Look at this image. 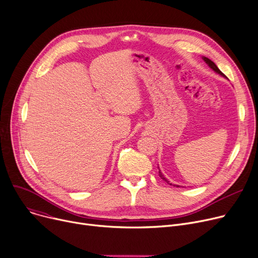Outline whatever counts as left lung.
Returning <instances> with one entry per match:
<instances>
[{
  "instance_id": "1",
  "label": "left lung",
  "mask_w": 258,
  "mask_h": 258,
  "mask_svg": "<svg viewBox=\"0 0 258 258\" xmlns=\"http://www.w3.org/2000/svg\"><path fill=\"white\" fill-rule=\"evenodd\" d=\"M203 58V60H204L208 66H209V68H210V69H212L215 73H218L219 75H221V76H223V77H226L225 76V74L224 73H222V71L219 69V68L218 67H216V64L212 61V60H210L209 58H207V57H205V56H203L202 57ZM158 168H159V166H158ZM159 175H160V178L162 179V180H163V181H165L167 184H169V185H172L165 177H164V174L163 173H162V171L160 170V168H159ZM173 186H178V187H180V185H173Z\"/></svg>"
}]
</instances>
